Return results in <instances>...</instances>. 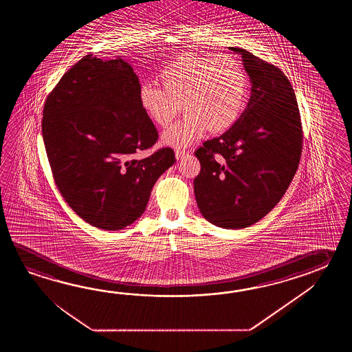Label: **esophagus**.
Listing matches in <instances>:
<instances>
[{"label":"esophagus","instance_id":"esophagus-1","mask_svg":"<svg viewBox=\"0 0 352 352\" xmlns=\"http://www.w3.org/2000/svg\"><path fill=\"white\" fill-rule=\"evenodd\" d=\"M186 151L176 150V152H175V156H176L177 160H182V158L186 157Z\"/></svg>","mask_w":352,"mask_h":352}]
</instances>
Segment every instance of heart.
Here are the masks:
<instances>
[{
	"mask_svg": "<svg viewBox=\"0 0 352 352\" xmlns=\"http://www.w3.org/2000/svg\"><path fill=\"white\" fill-rule=\"evenodd\" d=\"M162 87L143 82L140 104L155 124L167 127L185 111L182 120L166 129L162 142L184 148L199 141L208 131L224 132L239 118L247 99V74L229 55L208 56L185 53L162 67Z\"/></svg>",
	"mask_w": 352,
	"mask_h": 352,
	"instance_id": "heart-1",
	"label": "heart"
}]
</instances>
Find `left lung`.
I'll return each instance as SVG.
<instances>
[{"mask_svg": "<svg viewBox=\"0 0 352 352\" xmlns=\"http://www.w3.org/2000/svg\"><path fill=\"white\" fill-rule=\"evenodd\" d=\"M240 54L250 78V98L224 135L197 148L201 171L194 179L202 217L224 229L259 221L285 194L298 168L302 124L285 73L245 49Z\"/></svg>", "mask_w": 352, "mask_h": 352, "instance_id": "1", "label": "left lung"}]
</instances>
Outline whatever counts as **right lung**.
<instances>
[{"mask_svg":"<svg viewBox=\"0 0 352 352\" xmlns=\"http://www.w3.org/2000/svg\"><path fill=\"white\" fill-rule=\"evenodd\" d=\"M138 76L124 60L85 55L46 98L43 138L55 184L84 221L120 230L142 217L171 148L135 157L157 141L140 104Z\"/></svg>","mask_w":352,"mask_h":352,"instance_id":"1","label":"right lung"}]
</instances>
